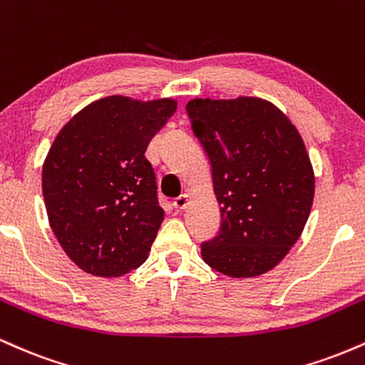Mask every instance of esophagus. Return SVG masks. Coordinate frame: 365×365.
Returning a JSON list of instances; mask_svg holds the SVG:
<instances>
[{
  "instance_id": "esophagus-1",
  "label": "esophagus",
  "mask_w": 365,
  "mask_h": 365,
  "mask_svg": "<svg viewBox=\"0 0 365 365\" xmlns=\"http://www.w3.org/2000/svg\"><path fill=\"white\" fill-rule=\"evenodd\" d=\"M187 204H188V195L187 194H182L173 200V206H175V209H177V211H182V209H185Z\"/></svg>"
}]
</instances>
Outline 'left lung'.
<instances>
[{"label":"left lung","mask_w":365,"mask_h":365,"mask_svg":"<svg viewBox=\"0 0 365 365\" xmlns=\"http://www.w3.org/2000/svg\"><path fill=\"white\" fill-rule=\"evenodd\" d=\"M187 113L221 206L220 233L200 245L204 262L232 278L267 273L311 215L316 182L299 130L273 103L249 96L192 99Z\"/></svg>","instance_id":"obj_1"}]
</instances>
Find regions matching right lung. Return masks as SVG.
<instances>
[{"instance_id":"add662e5","label":"right lung","mask_w":365,"mask_h":365,"mask_svg":"<svg viewBox=\"0 0 365 365\" xmlns=\"http://www.w3.org/2000/svg\"><path fill=\"white\" fill-rule=\"evenodd\" d=\"M175 111L170 98L108 96L54 139L43 165L46 211L61 249L86 273L116 278L148 259L165 211L144 154Z\"/></svg>"}]
</instances>
